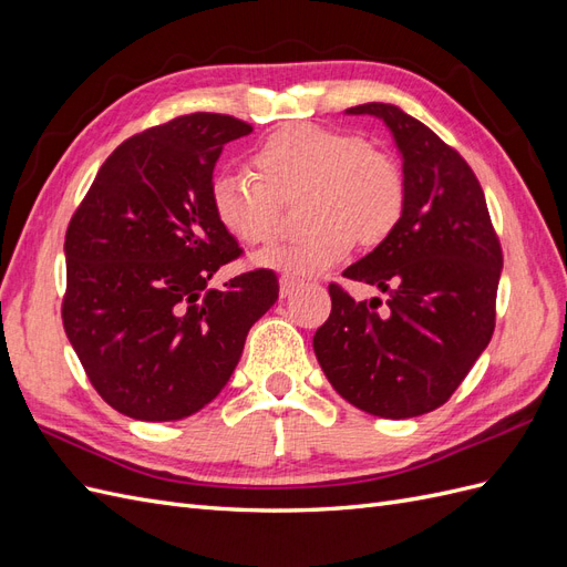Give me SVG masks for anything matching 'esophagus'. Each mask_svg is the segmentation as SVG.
I'll return each instance as SVG.
<instances>
[{"instance_id": "obj_1", "label": "esophagus", "mask_w": 567, "mask_h": 567, "mask_svg": "<svg viewBox=\"0 0 567 567\" xmlns=\"http://www.w3.org/2000/svg\"><path fill=\"white\" fill-rule=\"evenodd\" d=\"M302 284H305L302 279H298V277H290V274H284L281 281H279V293H281V298H286V296L293 293V290H298Z\"/></svg>"}]
</instances>
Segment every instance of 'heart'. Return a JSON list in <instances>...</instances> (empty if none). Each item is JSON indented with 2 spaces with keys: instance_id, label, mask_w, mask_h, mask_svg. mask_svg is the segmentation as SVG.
<instances>
[{
  "instance_id": "1",
  "label": "heart",
  "mask_w": 567,
  "mask_h": 567,
  "mask_svg": "<svg viewBox=\"0 0 567 567\" xmlns=\"http://www.w3.org/2000/svg\"><path fill=\"white\" fill-rule=\"evenodd\" d=\"M252 173H219L210 184V208L219 227L244 246L269 244L279 231L281 203L300 205L302 234L262 250L257 267L317 274L350 255L354 241L383 244L400 225L406 186L400 165L359 136L290 125L262 142Z\"/></svg>"
}]
</instances>
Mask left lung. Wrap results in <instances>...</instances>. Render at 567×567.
<instances>
[{"mask_svg": "<svg viewBox=\"0 0 567 567\" xmlns=\"http://www.w3.org/2000/svg\"><path fill=\"white\" fill-rule=\"evenodd\" d=\"M346 113L383 120L402 156L406 203L385 241L342 271L385 302H357L331 284V315L312 346L326 379L357 409L421 416L452 398L487 348L502 246L483 186L431 127L379 101Z\"/></svg>", "mask_w": 567, "mask_h": 567, "instance_id": "8db88e82", "label": "left lung"}]
</instances>
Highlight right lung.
<instances>
[{"mask_svg":"<svg viewBox=\"0 0 567 567\" xmlns=\"http://www.w3.org/2000/svg\"><path fill=\"white\" fill-rule=\"evenodd\" d=\"M250 132L192 113L130 136L68 225L63 329L96 392L130 419L179 421L213 402L279 298L271 269L208 286L241 255L213 215V169Z\"/></svg>","mask_w":567,"mask_h":567,"instance_id":"right-lung-1","label":"right lung"}]
</instances>
